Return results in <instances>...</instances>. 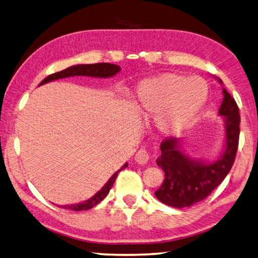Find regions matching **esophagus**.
<instances>
[{"label": "esophagus", "mask_w": 258, "mask_h": 258, "mask_svg": "<svg viewBox=\"0 0 258 258\" xmlns=\"http://www.w3.org/2000/svg\"><path fill=\"white\" fill-rule=\"evenodd\" d=\"M135 161H137L139 165H145L149 161L150 159V154L148 153V151L145 149H141L139 150V152L135 154Z\"/></svg>", "instance_id": "obj_1"}]
</instances>
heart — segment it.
<instances>
[{"mask_svg": "<svg viewBox=\"0 0 258 258\" xmlns=\"http://www.w3.org/2000/svg\"><path fill=\"white\" fill-rule=\"evenodd\" d=\"M209 95L203 79L161 73L144 79L134 88L135 105L143 116L153 117L158 133L177 137L198 118Z\"/></svg>", "mask_w": 258, "mask_h": 258, "instance_id": "heart-1", "label": "heart"}]
</instances>
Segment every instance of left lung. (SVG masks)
I'll list each match as a JSON object with an SVG mask.
<instances>
[{"label": "left lung", "instance_id": "1", "mask_svg": "<svg viewBox=\"0 0 258 258\" xmlns=\"http://www.w3.org/2000/svg\"><path fill=\"white\" fill-rule=\"evenodd\" d=\"M215 78V77H214ZM220 84L221 79L215 78ZM219 115L223 117V149L218 159L191 158L182 148L181 139H166L160 145L157 165L165 172L162 185L154 191L160 202L172 208H189L201 202L221 184L235 161L239 141V109L233 98L222 89Z\"/></svg>", "mask_w": 258, "mask_h": 258}]
</instances>
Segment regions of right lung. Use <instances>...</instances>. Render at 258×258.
I'll return each instance as SVG.
<instances>
[{
  "label": "right lung",
  "mask_w": 258,
  "mask_h": 258,
  "mask_svg": "<svg viewBox=\"0 0 258 258\" xmlns=\"http://www.w3.org/2000/svg\"><path fill=\"white\" fill-rule=\"evenodd\" d=\"M120 67L116 64H110V63H97V64H77L73 65V67H70L68 69L63 70V71L50 74L45 80L41 81V84L48 83L51 81L58 80V79H65V78H71V77H90V78H101V79H107V78H113L117 73H119ZM128 166L127 162H125L123 166L120 167V169L114 172L113 176H111L108 181L101 187L99 191L90 198L87 201L81 203H76V204H68V205H59L60 208L72 210V211H86L90 210L91 208L96 207L98 203H100L102 200H104L107 195H108L111 186L114 185V182L117 178V175L120 170L125 169L126 167Z\"/></svg>",
  "instance_id": "right-lung-1"
}]
</instances>
